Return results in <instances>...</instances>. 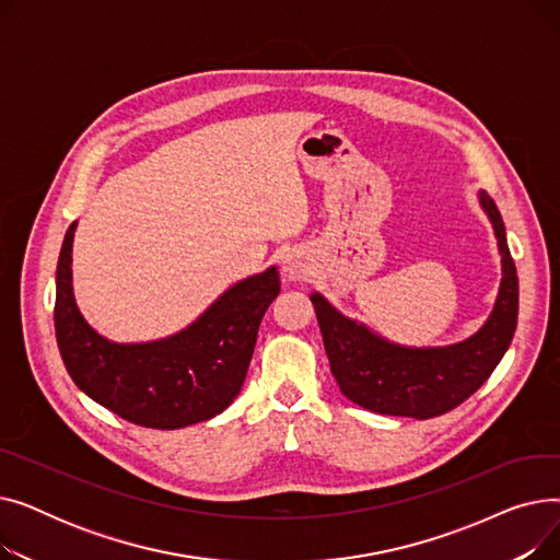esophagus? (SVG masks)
<instances>
[{
  "label": "esophagus",
  "mask_w": 560,
  "mask_h": 560,
  "mask_svg": "<svg viewBox=\"0 0 560 560\" xmlns=\"http://www.w3.org/2000/svg\"><path fill=\"white\" fill-rule=\"evenodd\" d=\"M283 272H285L290 279H302V277H306L308 268H306V262H304L300 256L288 254L285 260H283Z\"/></svg>",
  "instance_id": "obj_1"
}]
</instances>
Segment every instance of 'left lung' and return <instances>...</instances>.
<instances>
[{"mask_svg":"<svg viewBox=\"0 0 560 560\" xmlns=\"http://www.w3.org/2000/svg\"><path fill=\"white\" fill-rule=\"evenodd\" d=\"M502 252V285L479 334L443 349H408L370 334L311 295L331 372L347 399L384 416L429 420L475 395L502 361L517 327V270L494 199L479 192Z\"/></svg>","mask_w":560,"mask_h":560,"instance_id":"8db88e82","label":"left lung"}]
</instances>
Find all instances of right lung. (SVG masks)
<instances>
[{
    "mask_svg": "<svg viewBox=\"0 0 560 560\" xmlns=\"http://www.w3.org/2000/svg\"><path fill=\"white\" fill-rule=\"evenodd\" d=\"M74 229L77 222L58 256L54 329L77 388L147 429H182L222 413L243 388L258 325L281 290L277 268L229 288L182 334L117 345L88 327L77 308L70 268Z\"/></svg>",
    "mask_w": 560,
    "mask_h": 560,
    "instance_id": "1",
    "label": "right lung"
}]
</instances>
